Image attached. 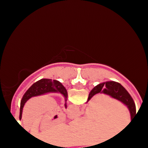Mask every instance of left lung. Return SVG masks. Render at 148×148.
Returning <instances> with one entry per match:
<instances>
[{
	"instance_id": "left-lung-1",
	"label": "left lung",
	"mask_w": 148,
	"mask_h": 148,
	"mask_svg": "<svg viewBox=\"0 0 148 148\" xmlns=\"http://www.w3.org/2000/svg\"><path fill=\"white\" fill-rule=\"evenodd\" d=\"M47 93H60L64 97V101H65L64 107L67 108V91L63 85L56 80L52 81L51 79H42L32 85L23 95L20 104L19 120H21L22 118L23 106L28 99L33 97L42 95Z\"/></svg>"
}]
</instances>
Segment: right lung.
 Masks as SVG:
<instances>
[{"label": "right lung", "instance_id": "1", "mask_svg": "<svg viewBox=\"0 0 148 148\" xmlns=\"http://www.w3.org/2000/svg\"><path fill=\"white\" fill-rule=\"evenodd\" d=\"M99 93L107 95L124 103L130 111L131 120H132L136 114L135 103L133 99L127 90L119 83L115 81H106L98 84L90 91L88 95L87 102L90 100L93 96Z\"/></svg>", "mask_w": 148, "mask_h": 148}]
</instances>
